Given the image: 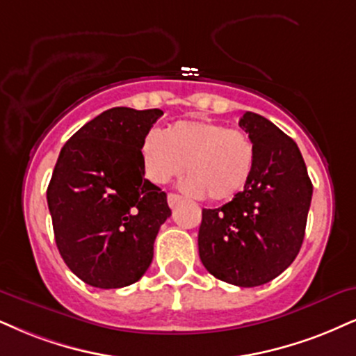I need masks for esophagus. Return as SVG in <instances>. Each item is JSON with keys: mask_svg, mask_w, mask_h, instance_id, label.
I'll return each mask as SVG.
<instances>
[{"mask_svg": "<svg viewBox=\"0 0 356 356\" xmlns=\"http://www.w3.org/2000/svg\"><path fill=\"white\" fill-rule=\"evenodd\" d=\"M179 201H181V196L175 195V193H170V195H168V204H170V208H173V206L178 204Z\"/></svg>", "mask_w": 356, "mask_h": 356, "instance_id": "obj_1", "label": "esophagus"}]
</instances>
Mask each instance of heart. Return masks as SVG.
Segmentation results:
<instances>
[{
  "label": "heart",
  "instance_id": "obj_1",
  "mask_svg": "<svg viewBox=\"0 0 356 356\" xmlns=\"http://www.w3.org/2000/svg\"><path fill=\"white\" fill-rule=\"evenodd\" d=\"M140 155L147 178L165 185L186 171L183 188L225 203L244 190L254 170L256 152L241 130L213 120H179L142 140Z\"/></svg>",
  "mask_w": 356,
  "mask_h": 356
}]
</instances>
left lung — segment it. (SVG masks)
<instances>
[{"mask_svg":"<svg viewBox=\"0 0 356 356\" xmlns=\"http://www.w3.org/2000/svg\"><path fill=\"white\" fill-rule=\"evenodd\" d=\"M239 127L256 152L252 175L229 203L203 209L198 249L216 279L257 287L299 254L314 186L297 143L270 120L244 112Z\"/></svg>","mask_w":356,"mask_h":356,"instance_id":"obj_1","label":"left lung"}]
</instances>
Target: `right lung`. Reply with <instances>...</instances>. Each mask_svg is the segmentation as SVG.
I'll use <instances>...</instances> for the list:
<instances>
[{
    "mask_svg": "<svg viewBox=\"0 0 356 356\" xmlns=\"http://www.w3.org/2000/svg\"><path fill=\"white\" fill-rule=\"evenodd\" d=\"M160 108H108L65 142L47 186L57 249L79 279L99 289L137 282L170 218L166 193L145 179L140 145Z\"/></svg>",
    "mask_w": 356,
    "mask_h": 356,
    "instance_id": "add662e5",
    "label": "right lung"
}]
</instances>
